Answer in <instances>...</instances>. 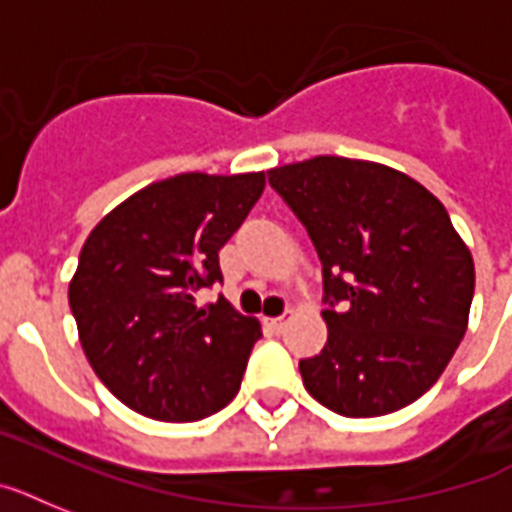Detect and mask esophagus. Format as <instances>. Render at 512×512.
Segmentation results:
<instances>
[{"instance_id": "34e87169", "label": "esophagus", "mask_w": 512, "mask_h": 512, "mask_svg": "<svg viewBox=\"0 0 512 512\" xmlns=\"http://www.w3.org/2000/svg\"><path fill=\"white\" fill-rule=\"evenodd\" d=\"M268 326L273 328V331H281V328L286 326V315H278V318H268Z\"/></svg>"}]
</instances>
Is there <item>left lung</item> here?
I'll return each mask as SVG.
<instances>
[{"label": "left lung", "instance_id": "left-lung-1", "mask_svg": "<svg viewBox=\"0 0 512 512\" xmlns=\"http://www.w3.org/2000/svg\"><path fill=\"white\" fill-rule=\"evenodd\" d=\"M268 181L305 223L331 305L326 347L299 360L307 392L347 418L418 400L458 350L476 286L442 202L402 170L336 155L270 168Z\"/></svg>", "mask_w": 512, "mask_h": 512}]
</instances>
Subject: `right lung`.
<instances>
[{
    "mask_svg": "<svg viewBox=\"0 0 512 512\" xmlns=\"http://www.w3.org/2000/svg\"><path fill=\"white\" fill-rule=\"evenodd\" d=\"M265 189V173H178L112 207L83 242L68 299L83 355L136 413L202 421L234 400L260 321L228 299L199 307L223 281L220 247Z\"/></svg>",
    "mask_w": 512,
    "mask_h": 512,
    "instance_id": "obj_1",
    "label": "right lung"
}]
</instances>
